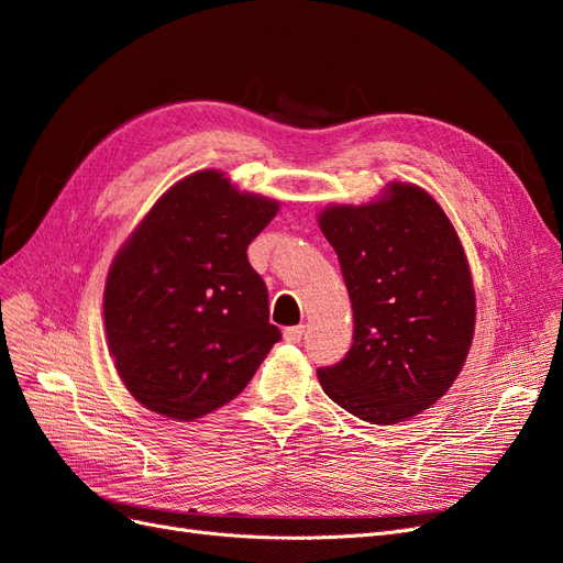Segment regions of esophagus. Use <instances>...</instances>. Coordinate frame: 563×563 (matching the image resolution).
Returning <instances> with one entry per match:
<instances>
[{
  "label": "esophagus",
  "instance_id": "34e87169",
  "mask_svg": "<svg viewBox=\"0 0 563 563\" xmlns=\"http://www.w3.org/2000/svg\"><path fill=\"white\" fill-rule=\"evenodd\" d=\"M302 335H305V327H302V323H298V327H288V329L284 331V340H286V343H300Z\"/></svg>",
  "mask_w": 563,
  "mask_h": 563
}]
</instances>
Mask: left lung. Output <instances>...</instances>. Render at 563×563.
I'll return each instance as SVG.
<instances>
[{
    "instance_id": "8db88e82",
    "label": "left lung",
    "mask_w": 563,
    "mask_h": 563,
    "mask_svg": "<svg viewBox=\"0 0 563 563\" xmlns=\"http://www.w3.org/2000/svg\"><path fill=\"white\" fill-rule=\"evenodd\" d=\"M389 190L387 199L319 216L354 333L343 360L317 376L338 406L371 424L401 422L444 397L474 333L470 267L446 213L416 185Z\"/></svg>"
}]
</instances>
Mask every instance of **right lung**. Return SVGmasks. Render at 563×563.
<instances>
[{"label": "right lung", "instance_id": "obj_1", "mask_svg": "<svg viewBox=\"0 0 563 563\" xmlns=\"http://www.w3.org/2000/svg\"><path fill=\"white\" fill-rule=\"evenodd\" d=\"M279 203L218 172L183 178L117 253L106 331L119 378L150 411L201 418L249 385L282 331L246 249Z\"/></svg>", "mask_w": 563, "mask_h": 563}]
</instances>
